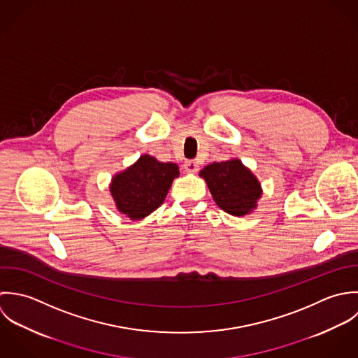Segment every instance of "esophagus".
Masks as SVG:
<instances>
[{"label":"esophagus","mask_w":358,"mask_h":358,"mask_svg":"<svg viewBox=\"0 0 358 358\" xmlns=\"http://www.w3.org/2000/svg\"><path fill=\"white\" fill-rule=\"evenodd\" d=\"M184 169H185L187 173L195 174V173H198V170H199V164H198L195 160H187V162L184 163Z\"/></svg>","instance_id":"obj_1"}]
</instances>
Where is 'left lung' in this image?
Instances as JSON below:
<instances>
[{
	"label": "left lung",
	"mask_w": 358,
	"mask_h": 358,
	"mask_svg": "<svg viewBox=\"0 0 358 358\" xmlns=\"http://www.w3.org/2000/svg\"><path fill=\"white\" fill-rule=\"evenodd\" d=\"M199 176L206 181L215 205L228 215L243 217L257 209L263 195L262 184L239 159L210 163Z\"/></svg>",
	"instance_id": "1"
}]
</instances>
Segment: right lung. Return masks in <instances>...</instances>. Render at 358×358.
I'll return each mask as SVG.
<instances>
[{"label": "right lung", "mask_w": 358, "mask_h": 358, "mask_svg": "<svg viewBox=\"0 0 358 358\" xmlns=\"http://www.w3.org/2000/svg\"><path fill=\"white\" fill-rule=\"evenodd\" d=\"M178 176V164L141 155L136 163L112 177L109 191L117 212L137 221L153 213L164 202Z\"/></svg>", "instance_id": "add662e5"}]
</instances>
